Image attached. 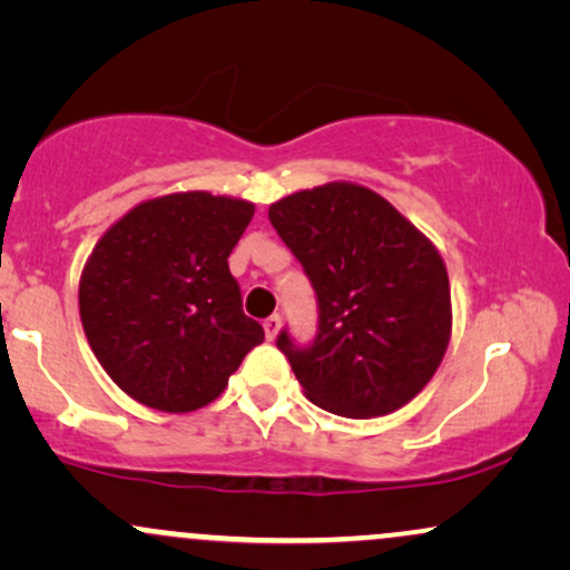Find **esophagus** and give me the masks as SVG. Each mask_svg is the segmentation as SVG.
Segmentation results:
<instances>
[{
	"label": "esophagus",
	"instance_id": "34e87169",
	"mask_svg": "<svg viewBox=\"0 0 570 570\" xmlns=\"http://www.w3.org/2000/svg\"><path fill=\"white\" fill-rule=\"evenodd\" d=\"M265 335H267V340H276L278 337V332H281V318L278 316H271V318H265Z\"/></svg>",
	"mask_w": 570,
	"mask_h": 570
}]
</instances>
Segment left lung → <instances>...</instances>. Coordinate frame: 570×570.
Instances as JSON below:
<instances>
[{
	"label": "left lung",
	"mask_w": 570,
	"mask_h": 570,
	"mask_svg": "<svg viewBox=\"0 0 570 570\" xmlns=\"http://www.w3.org/2000/svg\"><path fill=\"white\" fill-rule=\"evenodd\" d=\"M318 299V335L276 345L305 396L343 417L389 415L434 377L453 332L440 252L383 195L353 181L299 189L267 208Z\"/></svg>",
	"instance_id": "left-lung-1"
}]
</instances>
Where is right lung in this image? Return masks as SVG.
Here are the masks:
<instances>
[{
    "label": "right lung",
    "instance_id": "1",
    "mask_svg": "<svg viewBox=\"0 0 570 570\" xmlns=\"http://www.w3.org/2000/svg\"><path fill=\"white\" fill-rule=\"evenodd\" d=\"M252 217L254 203L193 189L139 203L98 238L80 276L82 330L130 399L206 407L263 343L227 265Z\"/></svg>",
    "mask_w": 570,
    "mask_h": 570
}]
</instances>
